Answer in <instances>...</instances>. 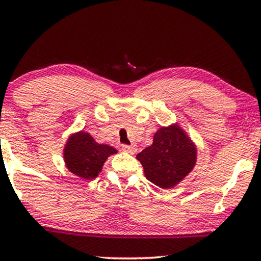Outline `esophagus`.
Wrapping results in <instances>:
<instances>
[{
  "label": "esophagus",
  "instance_id": "34e87169",
  "mask_svg": "<svg viewBox=\"0 0 261 261\" xmlns=\"http://www.w3.org/2000/svg\"><path fill=\"white\" fill-rule=\"evenodd\" d=\"M121 149H123L124 151H127V153H130V154H135L137 150L135 146H127V144H123V146H121Z\"/></svg>",
  "mask_w": 261,
  "mask_h": 261
}]
</instances>
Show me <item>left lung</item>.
Wrapping results in <instances>:
<instances>
[{
  "label": "left lung",
  "instance_id": "8db88e82",
  "mask_svg": "<svg viewBox=\"0 0 261 261\" xmlns=\"http://www.w3.org/2000/svg\"><path fill=\"white\" fill-rule=\"evenodd\" d=\"M148 180L170 189L190 173L196 164V148L177 124L160 127L153 144L137 154Z\"/></svg>",
  "mask_w": 261,
  "mask_h": 261
}]
</instances>
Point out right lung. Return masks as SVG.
Returning <instances> with one entry per match:
<instances>
[{
    "label": "right lung",
    "instance_id": "obj_1",
    "mask_svg": "<svg viewBox=\"0 0 261 261\" xmlns=\"http://www.w3.org/2000/svg\"><path fill=\"white\" fill-rule=\"evenodd\" d=\"M117 149L107 144H98L90 134L79 131L68 138L64 149L66 167L75 176L94 179L101 172L105 161Z\"/></svg>",
    "mask_w": 261,
    "mask_h": 261
}]
</instances>
